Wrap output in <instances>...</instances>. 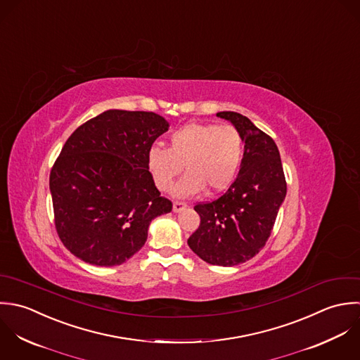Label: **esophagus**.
Listing matches in <instances>:
<instances>
[{
  "instance_id": "esophagus-1",
  "label": "esophagus",
  "mask_w": 360,
  "mask_h": 360,
  "mask_svg": "<svg viewBox=\"0 0 360 360\" xmlns=\"http://www.w3.org/2000/svg\"><path fill=\"white\" fill-rule=\"evenodd\" d=\"M188 205H187V202H183V201H176L174 204H173V211L174 212H180V211H183V210H186Z\"/></svg>"
}]
</instances>
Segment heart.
Segmentation results:
<instances>
[{
  "label": "heart",
  "instance_id": "b5f03b06",
  "mask_svg": "<svg viewBox=\"0 0 360 360\" xmlns=\"http://www.w3.org/2000/svg\"><path fill=\"white\" fill-rule=\"evenodd\" d=\"M244 155V141L233 125L188 122L169 139V148L153 145L146 167L160 191H169L186 166L187 174L174 187L176 197H191L205 187L226 190L236 179Z\"/></svg>",
  "mask_w": 360,
  "mask_h": 360
}]
</instances>
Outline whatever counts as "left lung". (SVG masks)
Listing matches in <instances>:
<instances>
[{"label": "left lung", "mask_w": 360, "mask_h": 360, "mask_svg": "<svg viewBox=\"0 0 360 360\" xmlns=\"http://www.w3.org/2000/svg\"><path fill=\"white\" fill-rule=\"evenodd\" d=\"M217 116L239 129L243 162L238 179L224 195L194 207L201 222L187 243L208 264L233 266L258 254L271 236L286 195V180L278 146L268 134L240 113Z\"/></svg>", "instance_id": "1"}]
</instances>
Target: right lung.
<instances>
[{"instance_id": "obj_1", "label": "right lung", "mask_w": 360, "mask_h": 360, "mask_svg": "<svg viewBox=\"0 0 360 360\" xmlns=\"http://www.w3.org/2000/svg\"><path fill=\"white\" fill-rule=\"evenodd\" d=\"M169 122L152 112L108 110L79 125L50 172L54 222L79 259L115 266L145 244L149 224L172 211L146 167Z\"/></svg>"}]
</instances>
